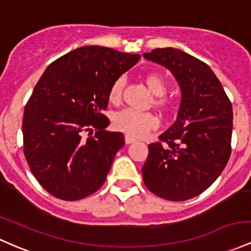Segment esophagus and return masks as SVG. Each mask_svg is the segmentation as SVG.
I'll return each mask as SVG.
<instances>
[{"label":"esophagus","instance_id":"34e87169","mask_svg":"<svg viewBox=\"0 0 251 251\" xmlns=\"http://www.w3.org/2000/svg\"><path fill=\"white\" fill-rule=\"evenodd\" d=\"M136 142H137V139L132 138V137L127 136V134L125 136V143H126V144H132V143H136Z\"/></svg>","mask_w":251,"mask_h":251}]
</instances>
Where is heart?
Returning <instances> with one entry per match:
<instances>
[{
  "label": "heart",
  "instance_id": "1",
  "mask_svg": "<svg viewBox=\"0 0 251 251\" xmlns=\"http://www.w3.org/2000/svg\"><path fill=\"white\" fill-rule=\"evenodd\" d=\"M145 83L153 95L158 96L155 100L156 106L166 113L172 111V102L167 98L162 96L166 94L168 89L166 79L158 74H149L148 76H145ZM124 85H125L124 77H118L112 83L108 93V99L112 103L120 102ZM158 121L152 113L137 112L134 109H123V111L118 112L113 118V126L115 130L124 132L133 138H140V137L145 136L148 132L156 127Z\"/></svg>",
  "mask_w": 251,
  "mask_h": 251
}]
</instances>
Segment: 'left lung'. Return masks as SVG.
<instances>
[{"instance_id":"obj_1","label":"left lung","mask_w":251,"mask_h":251,"mask_svg":"<svg viewBox=\"0 0 251 251\" xmlns=\"http://www.w3.org/2000/svg\"><path fill=\"white\" fill-rule=\"evenodd\" d=\"M145 58L169 69L182 90L177 119L149 144L143 181L157 197L184 201L211 186L231 155L232 104L206 63L177 49H155Z\"/></svg>"}]
</instances>
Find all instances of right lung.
<instances>
[{
  "label": "right lung",
  "mask_w": 251,
  "mask_h": 251,
  "mask_svg": "<svg viewBox=\"0 0 251 251\" xmlns=\"http://www.w3.org/2000/svg\"><path fill=\"white\" fill-rule=\"evenodd\" d=\"M139 58L84 46L52 62L35 84L24 111V153L32 174L51 195L81 200L106 181L125 142L121 132L104 131L109 119L102 112L113 82Z\"/></svg>",
  "instance_id": "1"
}]
</instances>
